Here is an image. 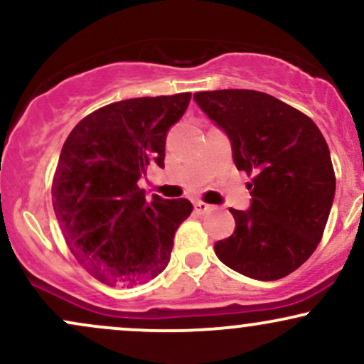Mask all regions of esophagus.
I'll list each match as a JSON object with an SVG mask.
<instances>
[{"label": "esophagus", "mask_w": 364, "mask_h": 364, "mask_svg": "<svg viewBox=\"0 0 364 364\" xmlns=\"http://www.w3.org/2000/svg\"><path fill=\"white\" fill-rule=\"evenodd\" d=\"M212 208H214V207H212L210 203L200 202V200H198V202H195V210L198 212V214H207V212H210Z\"/></svg>", "instance_id": "esophagus-1"}]
</instances>
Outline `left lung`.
<instances>
[{
    "mask_svg": "<svg viewBox=\"0 0 364 364\" xmlns=\"http://www.w3.org/2000/svg\"><path fill=\"white\" fill-rule=\"evenodd\" d=\"M193 99L228 135L237 171L253 174L248 210L231 208L236 228L214 245L217 258L257 281L286 277L315 252L332 208L327 141L308 116L265 92L208 90Z\"/></svg>",
    "mask_w": 364,
    "mask_h": 364,
    "instance_id": "left-lung-1",
    "label": "left lung"
}]
</instances>
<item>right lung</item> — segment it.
Masks as SVG:
<instances>
[{
  "label": "right lung",
  "instance_id": "right-lung-1",
  "mask_svg": "<svg viewBox=\"0 0 364 364\" xmlns=\"http://www.w3.org/2000/svg\"><path fill=\"white\" fill-rule=\"evenodd\" d=\"M191 94L112 102L85 116L63 145L53 208L66 245L94 277L135 286L168 267L174 232L191 214L186 198L145 200L139 181L164 168L166 136Z\"/></svg>",
  "mask_w": 364,
  "mask_h": 364
}]
</instances>
